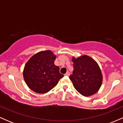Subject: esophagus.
<instances>
[{
    "label": "esophagus",
    "instance_id": "34e87169",
    "mask_svg": "<svg viewBox=\"0 0 123 123\" xmlns=\"http://www.w3.org/2000/svg\"><path fill=\"white\" fill-rule=\"evenodd\" d=\"M65 76H69L70 75V73H69V72H66V73H65Z\"/></svg>",
    "mask_w": 123,
    "mask_h": 123
}]
</instances>
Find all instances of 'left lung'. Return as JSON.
<instances>
[{"label":"left lung","mask_w":123,"mask_h":123,"mask_svg":"<svg viewBox=\"0 0 123 123\" xmlns=\"http://www.w3.org/2000/svg\"><path fill=\"white\" fill-rule=\"evenodd\" d=\"M74 70L69 76L75 89L80 94L89 97L99 90L102 83V74L97 62L84 55L76 58L72 57Z\"/></svg>","instance_id":"8db88e82"}]
</instances>
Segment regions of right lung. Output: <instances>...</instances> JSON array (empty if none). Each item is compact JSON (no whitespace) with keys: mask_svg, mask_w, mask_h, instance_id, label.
I'll use <instances>...</instances> for the list:
<instances>
[{"mask_svg":"<svg viewBox=\"0 0 123 123\" xmlns=\"http://www.w3.org/2000/svg\"><path fill=\"white\" fill-rule=\"evenodd\" d=\"M56 55L51 51L35 54L25 64L23 71L24 80L35 92L44 94L53 89L63 77L60 68L55 65Z\"/></svg>","mask_w":123,"mask_h":123,"instance_id":"right-lung-1","label":"right lung"}]
</instances>
